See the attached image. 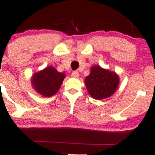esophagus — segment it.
Wrapping results in <instances>:
<instances>
[{"instance_id": "34e87169", "label": "esophagus", "mask_w": 155, "mask_h": 155, "mask_svg": "<svg viewBox=\"0 0 155 155\" xmlns=\"http://www.w3.org/2000/svg\"><path fill=\"white\" fill-rule=\"evenodd\" d=\"M72 76L73 78H78L79 77V73L76 72V71H74V72H73L72 73Z\"/></svg>"}]
</instances>
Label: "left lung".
Listing matches in <instances>:
<instances>
[{
	"label": "left lung",
	"mask_w": 155,
	"mask_h": 155,
	"mask_svg": "<svg viewBox=\"0 0 155 155\" xmlns=\"http://www.w3.org/2000/svg\"><path fill=\"white\" fill-rule=\"evenodd\" d=\"M119 83V78L115 72L102 69L100 66H93L90 74L85 79L87 91L91 97L99 100L114 94Z\"/></svg>",
	"instance_id": "1"
}]
</instances>
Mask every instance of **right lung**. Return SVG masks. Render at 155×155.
<instances>
[{
	"label": "right lung",
	"mask_w": 155,
	"mask_h": 155,
	"mask_svg": "<svg viewBox=\"0 0 155 155\" xmlns=\"http://www.w3.org/2000/svg\"><path fill=\"white\" fill-rule=\"evenodd\" d=\"M64 78V73L58 72L54 67L50 66L34 73L31 78V83L38 93L43 97H50L58 91Z\"/></svg>",
	"instance_id": "1"
}]
</instances>
